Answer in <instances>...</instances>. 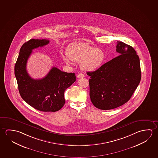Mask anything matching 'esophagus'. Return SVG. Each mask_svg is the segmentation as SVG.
Wrapping results in <instances>:
<instances>
[{
	"mask_svg": "<svg viewBox=\"0 0 158 158\" xmlns=\"http://www.w3.org/2000/svg\"><path fill=\"white\" fill-rule=\"evenodd\" d=\"M77 77L78 78H83V77H84V75L82 73H79V74H78V75H77Z\"/></svg>",
	"mask_w": 158,
	"mask_h": 158,
	"instance_id": "obj_1",
	"label": "esophagus"
}]
</instances>
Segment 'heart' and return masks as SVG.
Returning <instances> with one entry per match:
<instances>
[{
  "mask_svg": "<svg viewBox=\"0 0 158 158\" xmlns=\"http://www.w3.org/2000/svg\"><path fill=\"white\" fill-rule=\"evenodd\" d=\"M67 56L63 59L67 64L72 61L80 62V68L85 72H94L101 67L105 60V54L100 48L92 46L87 42L70 45L67 50Z\"/></svg>",
  "mask_w": 158,
  "mask_h": 158,
  "instance_id": "1",
  "label": "heart"
}]
</instances>
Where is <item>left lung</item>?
<instances>
[{"mask_svg": "<svg viewBox=\"0 0 158 158\" xmlns=\"http://www.w3.org/2000/svg\"><path fill=\"white\" fill-rule=\"evenodd\" d=\"M119 56L87 72L91 101L96 108L115 109L129 101L141 79L139 58L132 46L117 41Z\"/></svg>", "mask_w": 158, "mask_h": 158, "instance_id": "obj_1", "label": "left lung"}]
</instances>
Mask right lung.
Wrapping results in <instances>:
<instances>
[{"label":"right lung","mask_w":158,"mask_h":158,"mask_svg":"<svg viewBox=\"0 0 158 158\" xmlns=\"http://www.w3.org/2000/svg\"><path fill=\"white\" fill-rule=\"evenodd\" d=\"M46 39H31L23 44L15 65V75L19 93L26 103L43 112L59 111L65 104L64 91L76 80L75 73L62 72L53 67L46 77L34 79L26 70L32 49L49 44Z\"/></svg>","instance_id":"1"}]
</instances>
